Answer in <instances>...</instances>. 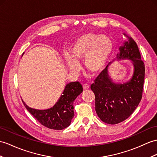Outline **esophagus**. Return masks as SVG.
<instances>
[{"label":"esophagus","instance_id":"34e87169","mask_svg":"<svg viewBox=\"0 0 157 157\" xmlns=\"http://www.w3.org/2000/svg\"><path fill=\"white\" fill-rule=\"evenodd\" d=\"M89 85H88V84H85V85H82V87H83V89H85V90H86V89H89Z\"/></svg>","mask_w":157,"mask_h":157}]
</instances>
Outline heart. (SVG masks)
Here are the masks:
<instances>
[{"label":"heart","instance_id":"heart-1","mask_svg":"<svg viewBox=\"0 0 157 157\" xmlns=\"http://www.w3.org/2000/svg\"><path fill=\"white\" fill-rule=\"evenodd\" d=\"M113 50V42L104 34L94 33L84 34L76 39L71 47V55L64 54L69 69L72 72L81 70L79 62L84 60L86 71L97 74L105 68Z\"/></svg>","mask_w":157,"mask_h":157}]
</instances>
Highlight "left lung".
<instances>
[{"mask_svg":"<svg viewBox=\"0 0 157 157\" xmlns=\"http://www.w3.org/2000/svg\"><path fill=\"white\" fill-rule=\"evenodd\" d=\"M128 37L119 48L118 60H131L134 66L132 78L123 84L114 83L108 74L110 63L92 84L90 89L95 95V110L105 123L116 124L131 115L142 98L145 68L135 41Z\"/></svg>","mask_w":157,"mask_h":157,"instance_id":"left-lung-1","label":"left lung"}]
</instances>
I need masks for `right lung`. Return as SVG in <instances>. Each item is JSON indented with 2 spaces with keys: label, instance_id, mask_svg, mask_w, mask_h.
<instances>
[{
  "label": "right lung",
  "instance_id": "obj_1",
  "mask_svg": "<svg viewBox=\"0 0 157 157\" xmlns=\"http://www.w3.org/2000/svg\"><path fill=\"white\" fill-rule=\"evenodd\" d=\"M82 92V86L79 82L67 84L58 102L53 107L47 110L30 108L22 102L28 111L41 124L51 129L63 130L71 124L75 115L73 102Z\"/></svg>",
  "mask_w": 157,
  "mask_h": 157
}]
</instances>
